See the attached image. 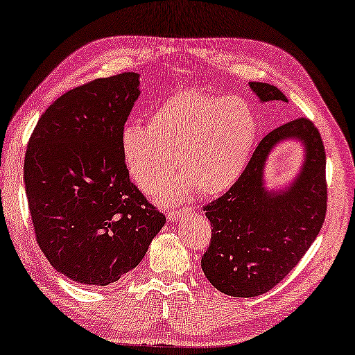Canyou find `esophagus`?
I'll use <instances>...</instances> for the list:
<instances>
[{
    "label": "esophagus",
    "mask_w": 355,
    "mask_h": 355,
    "mask_svg": "<svg viewBox=\"0 0 355 355\" xmlns=\"http://www.w3.org/2000/svg\"><path fill=\"white\" fill-rule=\"evenodd\" d=\"M189 212V207H184V209H181V211H168V214H166V217H168V220H170V222H178L179 218H181L184 214H187Z\"/></svg>",
    "instance_id": "34e87169"
}]
</instances>
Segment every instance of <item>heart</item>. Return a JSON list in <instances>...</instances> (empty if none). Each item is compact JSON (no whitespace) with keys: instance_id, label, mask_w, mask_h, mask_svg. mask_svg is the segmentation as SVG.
Masks as SVG:
<instances>
[{"instance_id":"obj_1","label":"heart","mask_w":355,"mask_h":355,"mask_svg":"<svg viewBox=\"0 0 355 355\" xmlns=\"http://www.w3.org/2000/svg\"><path fill=\"white\" fill-rule=\"evenodd\" d=\"M257 133V116L243 98L184 89L153 110L149 125H124L121 155L144 193L164 189L178 164L182 174L168 190V200L195 187L217 195L239 179Z\"/></svg>"}]
</instances>
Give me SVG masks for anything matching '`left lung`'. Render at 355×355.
Listing matches in <instances>:
<instances>
[{
    "label": "left lung",
    "mask_w": 355,
    "mask_h": 355,
    "mask_svg": "<svg viewBox=\"0 0 355 355\" xmlns=\"http://www.w3.org/2000/svg\"><path fill=\"white\" fill-rule=\"evenodd\" d=\"M248 85L261 102H288L274 85ZM288 139L302 143L304 162L286 188L270 191L265 160ZM205 211L212 236L201 267L214 288L232 297H254L280 283L316 239L327 211L325 150L315 124L299 118L267 133L241 178Z\"/></svg>",
    "instance_id": "obj_1"
}]
</instances>
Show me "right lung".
<instances>
[{"label":"right lung","mask_w":355,"mask_h":355,"mask_svg":"<svg viewBox=\"0 0 355 355\" xmlns=\"http://www.w3.org/2000/svg\"><path fill=\"white\" fill-rule=\"evenodd\" d=\"M138 86L139 75L124 72L67 91L28 141L23 176L36 241L60 274L81 284L107 286L135 269L166 222L121 155Z\"/></svg>","instance_id":"1"}]
</instances>
